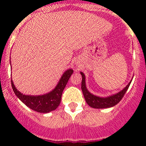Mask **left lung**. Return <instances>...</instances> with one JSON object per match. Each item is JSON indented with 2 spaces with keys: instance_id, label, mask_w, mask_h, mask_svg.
<instances>
[{
  "instance_id": "8db88e82",
  "label": "left lung",
  "mask_w": 146,
  "mask_h": 146,
  "mask_svg": "<svg viewBox=\"0 0 146 146\" xmlns=\"http://www.w3.org/2000/svg\"><path fill=\"white\" fill-rule=\"evenodd\" d=\"M81 73L82 76V82H81V89L83 93L84 98H85V101L88 103L89 106H90L92 108L96 109H103V108H109V107H114V105L117 104L118 103L122 100L123 95H125L126 92L127 91L128 88H129L131 81L127 85V86L122 90L121 92L119 93L115 94L114 95L108 97V98H100V97L95 96V95H92L89 91L87 90L86 86H85V76L83 73Z\"/></svg>"
}]
</instances>
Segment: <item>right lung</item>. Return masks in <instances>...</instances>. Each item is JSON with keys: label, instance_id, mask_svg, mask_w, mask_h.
<instances>
[{"label": "right lung", "instance_id": "obj_1", "mask_svg": "<svg viewBox=\"0 0 146 146\" xmlns=\"http://www.w3.org/2000/svg\"><path fill=\"white\" fill-rule=\"evenodd\" d=\"M73 73V70L72 69L66 70L55 89L49 93L44 95L30 96L23 95L16 89L11 80L12 88L17 98L28 107L38 112L48 113L55 110L60 104L63 91Z\"/></svg>", "mask_w": 146, "mask_h": 146}]
</instances>
